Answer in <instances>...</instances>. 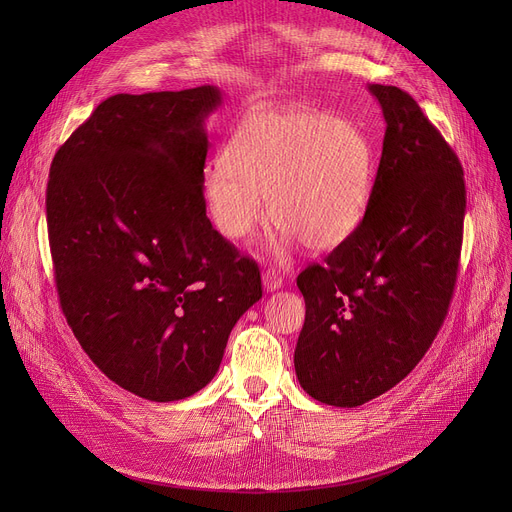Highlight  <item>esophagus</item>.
<instances>
[{
  "label": "esophagus",
  "instance_id": "esophagus-1",
  "mask_svg": "<svg viewBox=\"0 0 512 512\" xmlns=\"http://www.w3.org/2000/svg\"><path fill=\"white\" fill-rule=\"evenodd\" d=\"M282 284H284V280H282V276H280L278 272H274V270H267V272L263 274V286H265V290H267V292L280 290V288H282Z\"/></svg>",
  "mask_w": 512,
  "mask_h": 512
}]
</instances>
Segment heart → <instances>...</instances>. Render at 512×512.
I'll use <instances>...</instances> for the list:
<instances>
[{
	"label": "heart",
	"mask_w": 512,
	"mask_h": 512,
	"mask_svg": "<svg viewBox=\"0 0 512 512\" xmlns=\"http://www.w3.org/2000/svg\"><path fill=\"white\" fill-rule=\"evenodd\" d=\"M375 180V151L351 120L309 107L251 114L203 172L211 222L226 240L245 242L267 215L282 249L294 240L330 251L361 226Z\"/></svg>",
	"instance_id": "b5f03b06"
}]
</instances>
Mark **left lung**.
Instances as JSON below:
<instances>
[{"label":"left lung","mask_w":512,"mask_h":512,"mask_svg":"<svg viewBox=\"0 0 512 512\" xmlns=\"http://www.w3.org/2000/svg\"><path fill=\"white\" fill-rule=\"evenodd\" d=\"M386 120L380 168L355 234L297 286L305 299L294 371L332 407H359L405 380L432 346L459 272L465 180L417 101L369 85Z\"/></svg>","instance_id":"1"}]
</instances>
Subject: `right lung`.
<instances>
[{
    "mask_svg": "<svg viewBox=\"0 0 512 512\" xmlns=\"http://www.w3.org/2000/svg\"><path fill=\"white\" fill-rule=\"evenodd\" d=\"M222 101L213 85L114 95L49 170V247L68 326L107 378L153 402L205 388L236 321L261 299L257 263L205 213V120Z\"/></svg>",
    "mask_w": 512,
    "mask_h": 512,
    "instance_id": "add662e5",
    "label": "right lung"
}]
</instances>
